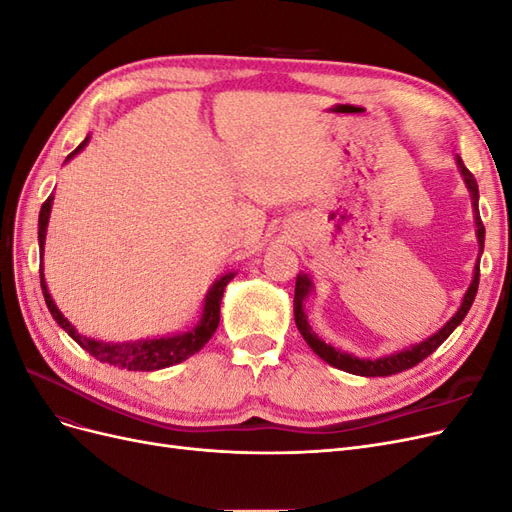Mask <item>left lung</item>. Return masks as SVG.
I'll list each match as a JSON object with an SVG mask.
<instances>
[{
  "instance_id": "obj_1",
  "label": "left lung",
  "mask_w": 512,
  "mask_h": 512,
  "mask_svg": "<svg viewBox=\"0 0 512 512\" xmlns=\"http://www.w3.org/2000/svg\"><path fill=\"white\" fill-rule=\"evenodd\" d=\"M455 162H457V168H459V173L463 177V183H466V188H468L470 198H472L476 239H478V260H476V265H474L472 282H470L466 294H463L461 305H459V309L455 312V316L448 320L440 331H436L433 335H429L427 339H423V342H418L414 346H408L404 350H397L393 354L378 356V359H359V356L348 354L344 350L333 348L327 342H322V339L312 331V327H309L307 314H305V301L309 299V294L314 292V282H312V277H309L307 273H299L297 275V284H294V322H297V329L303 335L307 346L312 348L322 361H327L329 365L342 369V371H348V374H354V376H365V378L393 376V374H399V371H404V369H410V367L418 365L423 359H427L431 352H436V348L444 342L448 335H451L459 327L461 320L466 318V314L470 312V307L474 303L476 290H478L480 254H483V250H485V226H483V220H480V213H478V183H476V179H474V175L470 173V170L463 166L459 156H455Z\"/></svg>"
}]
</instances>
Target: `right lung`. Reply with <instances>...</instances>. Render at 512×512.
<instances>
[{"mask_svg":"<svg viewBox=\"0 0 512 512\" xmlns=\"http://www.w3.org/2000/svg\"><path fill=\"white\" fill-rule=\"evenodd\" d=\"M89 138L91 136H87L85 141L70 153L66 162L72 160L76 153H81L87 147ZM51 207H53V194L46 198V203L42 205L40 218H38V243H40L42 256H44L46 226H49V218H51ZM235 275H237L235 271H230V273L220 275L218 280L213 282V286L205 294L200 320H198L196 327H192L190 331L166 335V337L136 339V342H117V344L102 342V339H94V337H85L83 333L74 329V324L59 312L53 297L49 294V286H46L42 267H40V286H42L46 307H49V312L55 318V322L83 350H87L91 356H96L100 363H108V365H115V367L128 369V371H156V369H164V367L177 365L185 359H190L192 354H196L200 348H203L209 342V339L215 333V329H218V324H220V303H222V297H224V288L228 286V282Z\"/></svg>","mask_w":512,"mask_h":512,"instance_id":"add662e5","label":"right lung"}]
</instances>
